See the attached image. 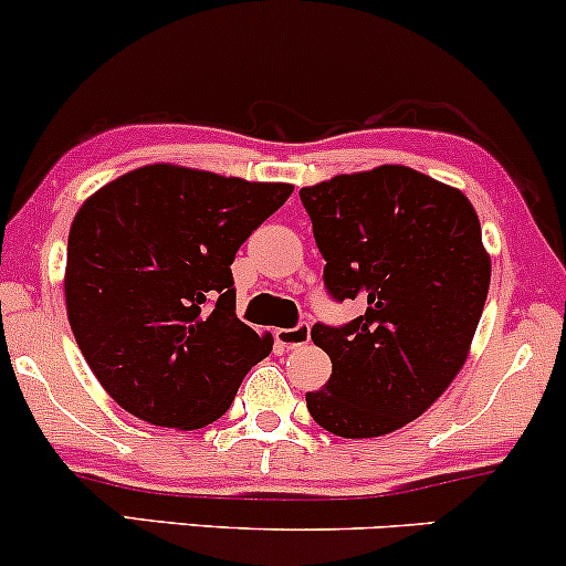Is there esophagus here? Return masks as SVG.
Wrapping results in <instances>:
<instances>
[{
  "instance_id": "esophagus-1",
  "label": "esophagus",
  "mask_w": 566,
  "mask_h": 566,
  "mask_svg": "<svg viewBox=\"0 0 566 566\" xmlns=\"http://www.w3.org/2000/svg\"><path fill=\"white\" fill-rule=\"evenodd\" d=\"M276 343L284 348H297V346H305V343L311 340V327L308 324H297V327L292 329H276Z\"/></svg>"
}]
</instances>
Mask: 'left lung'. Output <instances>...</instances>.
<instances>
[{
	"instance_id": "obj_1",
	"label": "left lung",
	"mask_w": 566,
	"mask_h": 566,
	"mask_svg": "<svg viewBox=\"0 0 566 566\" xmlns=\"http://www.w3.org/2000/svg\"><path fill=\"white\" fill-rule=\"evenodd\" d=\"M337 301H365L346 327L311 337L333 361L311 418L343 439L399 431L458 378L490 290L482 226L460 188L405 165L301 188Z\"/></svg>"
}]
</instances>
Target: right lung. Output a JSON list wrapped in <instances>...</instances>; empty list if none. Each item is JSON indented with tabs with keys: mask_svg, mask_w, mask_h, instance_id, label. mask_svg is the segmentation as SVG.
<instances>
[{
	"mask_svg": "<svg viewBox=\"0 0 566 566\" xmlns=\"http://www.w3.org/2000/svg\"><path fill=\"white\" fill-rule=\"evenodd\" d=\"M290 184L138 167L84 199L69 231L66 314L106 394L151 426H210L274 348L237 319L231 263Z\"/></svg>",
	"mask_w": 566,
	"mask_h": 566,
	"instance_id": "obj_1",
	"label": "right lung"
}]
</instances>
